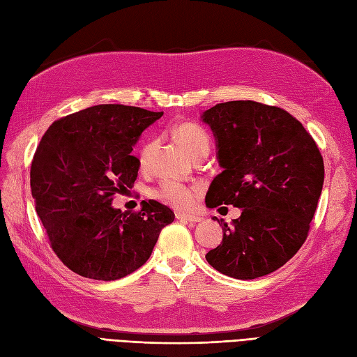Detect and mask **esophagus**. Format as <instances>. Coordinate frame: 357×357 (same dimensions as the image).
<instances>
[{"mask_svg":"<svg viewBox=\"0 0 357 357\" xmlns=\"http://www.w3.org/2000/svg\"><path fill=\"white\" fill-rule=\"evenodd\" d=\"M176 215H177V219H180L183 222H189V223H198V222H201L199 215L190 214V213H177Z\"/></svg>","mask_w":357,"mask_h":357,"instance_id":"1","label":"esophagus"}]
</instances>
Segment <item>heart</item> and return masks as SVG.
Instances as JSON below:
<instances>
[{"instance_id":"heart-1","label":"heart","mask_w":357,"mask_h":357,"mask_svg":"<svg viewBox=\"0 0 357 357\" xmlns=\"http://www.w3.org/2000/svg\"><path fill=\"white\" fill-rule=\"evenodd\" d=\"M171 134L174 137L176 142L189 152V155L193 158L201 152H208L210 149V138L208 134L205 132V129L193 122H180L174 128L171 129ZM156 143L153 139H147L139 147L138 152V162L139 165L146 168L150 160H152L153 152H155ZM198 193V188L195 186H186L180 181L176 180H164L159 185V188L155 190V197L160 201H164L172 207L185 208L195 201V197Z\"/></svg>"}]
</instances>
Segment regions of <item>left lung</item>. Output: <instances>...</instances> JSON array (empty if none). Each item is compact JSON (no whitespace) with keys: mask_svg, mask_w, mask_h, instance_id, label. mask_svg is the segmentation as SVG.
<instances>
[{"mask_svg":"<svg viewBox=\"0 0 357 357\" xmlns=\"http://www.w3.org/2000/svg\"><path fill=\"white\" fill-rule=\"evenodd\" d=\"M219 165L207 207L234 205L241 215L222 221V243L205 255L219 273L253 280L274 273L305 243L325 180L319 147L280 107L256 101L215 104L204 112Z\"/></svg>","mask_w":357,"mask_h":357,"instance_id":"8db88e82","label":"left lung"}]
</instances>
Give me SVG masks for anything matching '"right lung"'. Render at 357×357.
<instances>
[{
  "mask_svg": "<svg viewBox=\"0 0 357 357\" xmlns=\"http://www.w3.org/2000/svg\"><path fill=\"white\" fill-rule=\"evenodd\" d=\"M164 112L101 104L53 122L31 164V193L50 247L86 278L112 282L147 262L158 236L174 220L149 199L138 213L114 208L116 193L134 186L139 162L131 155L144 129Z\"/></svg>",
  "mask_w": 357,
  "mask_h": 357,
  "instance_id": "1",
  "label": "right lung"
}]
</instances>
